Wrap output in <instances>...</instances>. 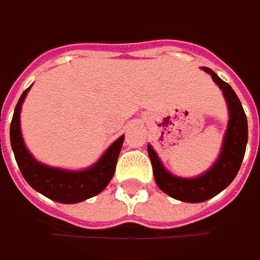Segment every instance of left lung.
I'll return each instance as SVG.
<instances>
[{"label": "left lung", "mask_w": 260, "mask_h": 260, "mask_svg": "<svg viewBox=\"0 0 260 260\" xmlns=\"http://www.w3.org/2000/svg\"><path fill=\"white\" fill-rule=\"evenodd\" d=\"M203 70L209 73L215 83L222 89L230 111L228 130L225 133L224 146L218 161L209 171H206L201 177L180 178L170 174L158 159L155 150L148 146L153 177L158 187L177 201L188 202V203L208 201L228 187L240 170L241 161L246 152V145H247V118L241 107L240 99L233 90V87L224 80H221L211 69L203 67Z\"/></svg>", "instance_id": "obj_1"}]
</instances>
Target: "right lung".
<instances>
[{
    "mask_svg": "<svg viewBox=\"0 0 260 260\" xmlns=\"http://www.w3.org/2000/svg\"><path fill=\"white\" fill-rule=\"evenodd\" d=\"M29 89L21 93L10 125L11 148L24 180L36 191L59 203H77L101 193L115 173L124 136L117 139L102 155V158L85 171H64L42 165L26 149L20 132V110Z\"/></svg>",
    "mask_w": 260,
    "mask_h": 260,
    "instance_id": "right-lung-1",
    "label": "right lung"
}]
</instances>
